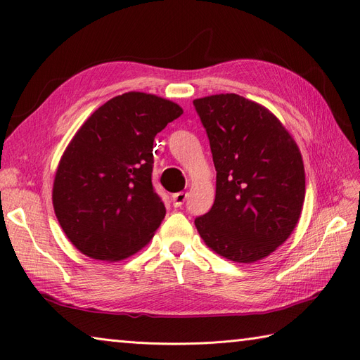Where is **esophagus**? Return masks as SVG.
Segmentation results:
<instances>
[{
  "label": "esophagus",
  "mask_w": 360,
  "mask_h": 360,
  "mask_svg": "<svg viewBox=\"0 0 360 360\" xmlns=\"http://www.w3.org/2000/svg\"><path fill=\"white\" fill-rule=\"evenodd\" d=\"M186 200H188V193H186V192L174 193V195H172V205H174V207H181Z\"/></svg>",
  "instance_id": "esophagus-1"
}]
</instances>
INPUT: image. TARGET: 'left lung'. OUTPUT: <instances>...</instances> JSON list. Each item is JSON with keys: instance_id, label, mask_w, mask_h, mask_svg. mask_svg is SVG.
I'll return each mask as SVG.
<instances>
[{"instance_id": "obj_1", "label": "left lung", "mask_w": 360, "mask_h": 360, "mask_svg": "<svg viewBox=\"0 0 360 360\" xmlns=\"http://www.w3.org/2000/svg\"><path fill=\"white\" fill-rule=\"evenodd\" d=\"M193 106L216 168L214 202L195 226L226 259H263L299 222L304 200L299 147L274 114L238 94L207 96Z\"/></svg>"}]
</instances>
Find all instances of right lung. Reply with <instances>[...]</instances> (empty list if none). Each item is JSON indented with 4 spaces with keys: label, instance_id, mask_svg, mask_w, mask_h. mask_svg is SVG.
Instances as JSON below:
<instances>
[{
    "label": "right lung",
    "instance_id": "right-lung-1",
    "mask_svg": "<svg viewBox=\"0 0 360 360\" xmlns=\"http://www.w3.org/2000/svg\"><path fill=\"white\" fill-rule=\"evenodd\" d=\"M181 114L171 101L130 91L102 105L76 132L58 163L52 202L84 255L118 261L155 236L167 210L151 184L153 143Z\"/></svg>",
    "mask_w": 360,
    "mask_h": 360
}]
</instances>
